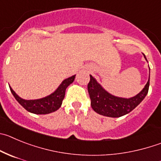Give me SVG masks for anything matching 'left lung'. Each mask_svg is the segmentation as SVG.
<instances>
[{"label":"left lung","mask_w":161,"mask_h":161,"mask_svg":"<svg viewBox=\"0 0 161 161\" xmlns=\"http://www.w3.org/2000/svg\"><path fill=\"white\" fill-rule=\"evenodd\" d=\"M143 55L147 60L145 55L144 53ZM149 80L150 73L148 82L139 93L130 98H124L112 95L101 86V84L97 82L92 75H90V81L88 85V91L91 99V106L92 109L98 114L108 117H120L128 114L136 106L139 105L140 103L148 94Z\"/></svg>","instance_id":"left-lung-1"}]
</instances>
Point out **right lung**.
I'll return each instance as SVG.
<instances>
[{
	"instance_id": "1",
	"label": "right lung",
	"mask_w": 161,
	"mask_h": 161,
	"mask_svg": "<svg viewBox=\"0 0 161 161\" xmlns=\"http://www.w3.org/2000/svg\"><path fill=\"white\" fill-rule=\"evenodd\" d=\"M75 77H76V75L66 78L53 93L43 98L36 99V100L22 99L13 90L11 87L9 86V88L13 97H15L19 104L22 107L25 108L28 112L34 113V114H48L60 108L64 98L66 88L74 81Z\"/></svg>"
}]
</instances>
